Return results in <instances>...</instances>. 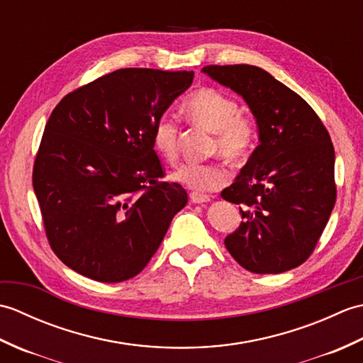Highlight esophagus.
Segmentation results:
<instances>
[{
	"label": "esophagus",
	"mask_w": 363,
	"mask_h": 363,
	"mask_svg": "<svg viewBox=\"0 0 363 363\" xmlns=\"http://www.w3.org/2000/svg\"><path fill=\"white\" fill-rule=\"evenodd\" d=\"M190 201L194 203V204H203V203H209L211 199H209V196L199 195V194H196V191H191V194H190Z\"/></svg>",
	"instance_id": "1"
}]
</instances>
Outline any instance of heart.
Returning <instances> with one entry per match:
<instances>
[{
	"mask_svg": "<svg viewBox=\"0 0 363 363\" xmlns=\"http://www.w3.org/2000/svg\"><path fill=\"white\" fill-rule=\"evenodd\" d=\"M182 112L191 123L215 133L213 152H220L233 164L248 159L256 145L259 128L251 115L240 112L235 98L223 90L204 87L186 98ZM152 145L168 164H174L179 157V126L172 117L164 115L156 121L152 128ZM172 176L174 181L198 194H209L226 186L230 174L223 162H190L181 165Z\"/></svg>",
	"mask_w": 363,
	"mask_h": 363,
	"instance_id": "heart-1",
	"label": "heart"
}]
</instances>
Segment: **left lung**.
<instances>
[{"label": "left lung", "instance_id": "obj_1", "mask_svg": "<svg viewBox=\"0 0 363 363\" xmlns=\"http://www.w3.org/2000/svg\"><path fill=\"white\" fill-rule=\"evenodd\" d=\"M213 81L240 95L259 128V145L221 198L240 204V226L225 238L251 273L277 274L311 257L334 209L335 152L312 107L254 65H207Z\"/></svg>", "mask_w": 363, "mask_h": 363}]
</instances>
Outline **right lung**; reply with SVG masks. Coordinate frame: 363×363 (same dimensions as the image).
I'll use <instances>...</instances> for the list:
<instances>
[{
  "label": "right lung",
  "mask_w": 363,
  "mask_h": 363,
  "mask_svg": "<svg viewBox=\"0 0 363 363\" xmlns=\"http://www.w3.org/2000/svg\"><path fill=\"white\" fill-rule=\"evenodd\" d=\"M194 72L121 68L60 99L38 146L33 186L46 238L67 267L98 282L137 276L187 191L165 176L152 128Z\"/></svg>",
  "instance_id": "right-lung-1"
}]
</instances>
